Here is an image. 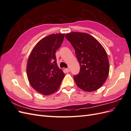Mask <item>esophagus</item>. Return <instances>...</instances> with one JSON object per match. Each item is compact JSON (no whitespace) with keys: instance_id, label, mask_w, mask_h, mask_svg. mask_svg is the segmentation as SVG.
Listing matches in <instances>:
<instances>
[{"instance_id":"1","label":"esophagus","mask_w":131,"mask_h":131,"mask_svg":"<svg viewBox=\"0 0 131 131\" xmlns=\"http://www.w3.org/2000/svg\"><path fill=\"white\" fill-rule=\"evenodd\" d=\"M64 71H65V72H66V73H68V72H70V69H69V68H67V69H64Z\"/></svg>"}]
</instances>
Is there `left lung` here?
Listing matches in <instances>:
<instances>
[{"label":"left lung","instance_id":"8db88e82","mask_svg":"<svg viewBox=\"0 0 131 131\" xmlns=\"http://www.w3.org/2000/svg\"><path fill=\"white\" fill-rule=\"evenodd\" d=\"M75 49L80 72L74 75L77 85L85 92L96 91L106 81L110 71L107 54L101 44L91 35L71 32L65 35Z\"/></svg>","mask_w":131,"mask_h":131}]
</instances>
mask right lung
Here are the masks:
<instances>
[{
  "label": "right lung",
  "instance_id": "obj_1",
  "mask_svg": "<svg viewBox=\"0 0 131 131\" xmlns=\"http://www.w3.org/2000/svg\"><path fill=\"white\" fill-rule=\"evenodd\" d=\"M64 34H52L39 40L31 50L27 64L29 82L34 90L50 95L58 90L65 74L57 63L56 52Z\"/></svg>",
  "mask_w": 131,
  "mask_h": 131
}]
</instances>
